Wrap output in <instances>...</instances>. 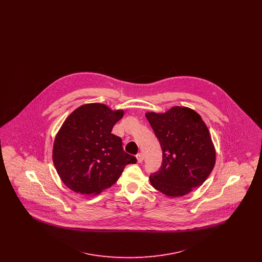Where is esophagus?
<instances>
[{"label":"esophagus","mask_w":262,"mask_h":262,"mask_svg":"<svg viewBox=\"0 0 262 262\" xmlns=\"http://www.w3.org/2000/svg\"><path fill=\"white\" fill-rule=\"evenodd\" d=\"M137 162L141 163L144 160V155L142 153H138L137 155Z\"/></svg>","instance_id":"1"}]
</instances>
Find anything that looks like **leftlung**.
<instances>
[{
    "instance_id": "obj_1",
    "label": "left lung",
    "mask_w": 262,
    "mask_h": 262,
    "mask_svg": "<svg viewBox=\"0 0 262 262\" xmlns=\"http://www.w3.org/2000/svg\"><path fill=\"white\" fill-rule=\"evenodd\" d=\"M145 116L163 151L160 169L150 174L151 185L171 198L201 186L214 168L216 153L200 115L176 106L164 114Z\"/></svg>"
}]
</instances>
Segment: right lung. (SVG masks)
Wrapping results in <instances>:
<instances>
[{
  "instance_id": "add662e5",
  "label": "right lung",
  "mask_w": 262,
  "mask_h": 262,
  "mask_svg": "<svg viewBox=\"0 0 262 262\" xmlns=\"http://www.w3.org/2000/svg\"><path fill=\"white\" fill-rule=\"evenodd\" d=\"M123 116L121 110L91 103L67 118L53 147L54 165L67 187L97 194L118 181L127 164L137 163L123 149L122 138L111 134Z\"/></svg>"
}]
</instances>
